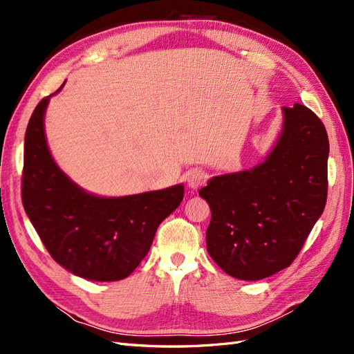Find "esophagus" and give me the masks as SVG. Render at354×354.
Returning <instances> with one entry per match:
<instances>
[{
	"label": "esophagus",
	"instance_id": "obj_1",
	"mask_svg": "<svg viewBox=\"0 0 354 354\" xmlns=\"http://www.w3.org/2000/svg\"><path fill=\"white\" fill-rule=\"evenodd\" d=\"M186 183L189 189L196 190L198 187H201L203 183H205V174H203L201 169H190L186 174Z\"/></svg>",
	"mask_w": 354,
	"mask_h": 354
}]
</instances>
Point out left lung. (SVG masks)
I'll use <instances>...</instances> for the list:
<instances>
[{
	"instance_id": "left-lung-1",
	"label": "left lung",
	"mask_w": 354,
	"mask_h": 354,
	"mask_svg": "<svg viewBox=\"0 0 354 354\" xmlns=\"http://www.w3.org/2000/svg\"><path fill=\"white\" fill-rule=\"evenodd\" d=\"M328 155L322 121L295 103L263 162L208 180L207 251L221 270L260 281L289 267L325 209Z\"/></svg>"
}]
</instances>
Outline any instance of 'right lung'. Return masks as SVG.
I'll return each instance as SVG.
<instances>
[{"instance_id":"right-lung-1","label":"right lung","mask_w":354,"mask_h":354,"mask_svg":"<svg viewBox=\"0 0 354 354\" xmlns=\"http://www.w3.org/2000/svg\"><path fill=\"white\" fill-rule=\"evenodd\" d=\"M32 113L25 134L22 201L42 243L62 267L82 279H125L151 250L156 229L180 202L183 183L128 196H99L72 181L53 158L44 116L50 99Z\"/></svg>"}]
</instances>
